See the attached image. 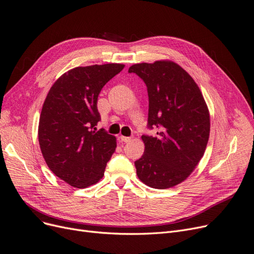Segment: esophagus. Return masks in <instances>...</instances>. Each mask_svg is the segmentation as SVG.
<instances>
[{
	"instance_id": "obj_1",
	"label": "esophagus",
	"mask_w": 254,
	"mask_h": 254,
	"mask_svg": "<svg viewBox=\"0 0 254 254\" xmlns=\"http://www.w3.org/2000/svg\"><path fill=\"white\" fill-rule=\"evenodd\" d=\"M119 139H120L121 142H129L130 140H132V138L125 137V136H119Z\"/></svg>"
}]
</instances>
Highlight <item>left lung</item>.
I'll return each mask as SVG.
<instances>
[{
	"label": "left lung",
	"mask_w": 254,
	"mask_h": 254,
	"mask_svg": "<svg viewBox=\"0 0 254 254\" xmlns=\"http://www.w3.org/2000/svg\"><path fill=\"white\" fill-rule=\"evenodd\" d=\"M148 93V127L157 135L141 137L144 154L135 162L137 176L157 190L182 183L202 159L210 133L208 107L198 84L172 61L135 64Z\"/></svg>",
	"instance_id": "obj_1"
}]
</instances>
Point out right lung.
<instances>
[{
    "label": "right lung",
    "mask_w": 254,
    "mask_h": 254,
    "mask_svg": "<svg viewBox=\"0 0 254 254\" xmlns=\"http://www.w3.org/2000/svg\"><path fill=\"white\" fill-rule=\"evenodd\" d=\"M124 68L106 64L71 69L52 84L44 101L39 122L43 157L56 177L76 189L96 184L115 152V136L96 130L97 98Z\"/></svg>",
    "instance_id": "1"
}]
</instances>
